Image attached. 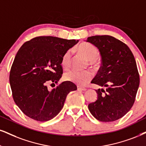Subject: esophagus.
I'll use <instances>...</instances> for the list:
<instances>
[{
    "instance_id": "34e87169",
    "label": "esophagus",
    "mask_w": 146,
    "mask_h": 146,
    "mask_svg": "<svg viewBox=\"0 0 146 146\" xmlns=\"http://www.w3.org/2000/svg\"><path fill=\"white\" fill-rule=\"evenodd\" d=\"M78 90H80V91H86L87 90V88L85 87H78Z\"/></svg>"
}]
</instances>
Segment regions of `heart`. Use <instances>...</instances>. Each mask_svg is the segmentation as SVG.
<instances>
[{
    "label": "heart",
    "mask_w": 146,
    "mask_h": 146,
    "mask_svg": "<svg viewBox=\"0 0 146 146\" xmlns=\"http://www.w3.org/2000/svg\"><path fill=\"white\" fill-rule=\"evenodd\" d=\"M77 51L88 61L89 66H94L97 64V59L99 57L98 50L95 46L89 43H81L77 47ZM72 64V52L68 51L64 53L62 58L61 64L65 70L70 69ZM93 74L91 70H84L77 72L72 70L64 74V79L67 81L73 82L78 86H84L91 81Z\"/></svg>",
    "instance_id": "b5f03b06"
}]
</instances>
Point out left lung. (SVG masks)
I'll list each match as a JSON object with an SVG mask.
<instances>
[{
  "instance_id": "1",
  "label": "left lung",
  "mask_w": 146,
  "mask_h": 146,
  "mask_svg": "<svg viewBox=\"0 0 146 146\" xmlns=\"http://www.w3.org/2000/svg\"><path fill=\"white\" fill-rule=\"evenodd\" d=\"M86 42L96 46L102 57V67L91 82L106 87L95 90L98 98L88 108L100 121H115L130 110L135 100L139 85L135 59L127 44L111 36H93Z\"/></svg>"
}]
</instances>
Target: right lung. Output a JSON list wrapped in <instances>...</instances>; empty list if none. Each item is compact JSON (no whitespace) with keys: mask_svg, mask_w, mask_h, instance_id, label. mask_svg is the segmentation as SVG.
<instances>
[{"mask_svg":"<svg viewBox=\"0 0 146 146\" xmlns=\"http://www.w3.org/2000/svg\"><path fill=\"white\" fill-rule=\"evenodd\" d=\"M78 42L38 36L27 41L17 51L9 82L14 102L27 116L40 122L53 119L62 109L68 93L77 89L70 81L63 82L51 91L46 85L58 82L63 74V55Z\"/></svg>","mask_w":146,"mask_h":146,"instance_id":"right-lung-1","label":"right lung"}]
</instances>
